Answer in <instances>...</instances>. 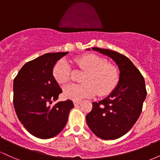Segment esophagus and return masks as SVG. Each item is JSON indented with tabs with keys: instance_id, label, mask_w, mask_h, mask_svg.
Returning a JSON list of instances; mask_svg holds the SVG:
<instances>
[{
	"instance_id": "1",
	"label": "esophagus",
	"mask_w": 160,
	"mask_h": 160,
	"mask_svg": "<svg viewBox=\"0 0 160 160\" xmlns=\"http://www.w3.org/2000/svg\"><path fill=\"white\" fill-rule=\"evenodd\" d=\"M80 102H81L78 101V100H74V101H73V105H74V106H78V105H80Z\"/></svg>"
}]
</instances>
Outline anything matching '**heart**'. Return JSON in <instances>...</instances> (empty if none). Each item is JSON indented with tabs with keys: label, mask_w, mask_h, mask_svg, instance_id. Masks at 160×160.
<instances>
[{
	"label": "heart",
	"mask_w": 160,
	"mask_h": 160,
	"mask_svg": "<svg viewBox=\"0 0 160 160\" xmlns=\"http://www.w3.org/2000/svg\"><path fill=\"white\" fill-rule=\"evenodd\" d=\"M75 64L85 71L83 84H69L64 89L66 99L80 100L91 97L95 94L105 96L111 93L119 80V72L115 65L108 64L105 58L96 54H87L77 58ZM71 64L65 59H61L55 64L52 71L54 80L58 83L64 84L70 80Z\"/></svg>",
	"instance_id": "b5f03b06"
}]
</instances>
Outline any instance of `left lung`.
Masks as SVG:
<instances>
[{"mask_svg": "<svg viewBox=\"0 0 160 160\" xmlns=\"http://www.w3.org/2000/svg\"><path fill=\"white\" fill-rule=\"evenodd\" d=\"M92 49L113 59L120 75L111 94L99 102H92L86 120L91 131L99 138L115 140L128 132L140 117L147 96L144 79L124 54L96 47Z\"/></svg>", "mask_w": 160, "mask_h": 160, "instance_id": "obj_1", "label": "left lung"}]
</instances>
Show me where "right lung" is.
<instances>
[{"instance_id":"1","label":"right lung","mask_w":160,"mask_h":160,"mask_svg":"<svg viewBox=\"0 0 160 160\" xmlns=\"http://www.w3.org/2000/svg\"><path fill=\"white\" fill-rule=\"evenodd\" d=\"M68 52L47 53L26 63L13 80V106L23 127L36 138L48 139L65 127L73 108L68 99L51 106L62 92L52 71Z\"/></svg>"}]
</instances>
